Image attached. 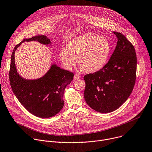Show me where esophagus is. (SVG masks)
Here are the masks:
<instances>
[{
	"label": "esophagus",
	"mask_w": 152,
	"mask_h": 152,
	"mask_svg": "<svg viewBox=\"0 0 152 152\" xmlns=\"http://www.w3.org/2000/svg\"><path fill=\"white\" fill-rule=\"evenodd\" d=\"M80 78V75H79L78 74H75V75H74V78L75 80H78V79H79Z\"/></svg>",
	"instance_id": "1"
}]
</instances>
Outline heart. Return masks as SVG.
<instances>
[{
    "mask_svg": "<svg viewBox=\"0 0 152 152\" xmlns=\"http://www.w3.org/2000/svg\"><path fill=\"white\" fill-rule=\"evenodd\" d=\"M66 49L59 52V57L64 65L71 68L76 63L86 73H95L104 68L108 62L111 45L109 41L97 35L87 33L72 38Z\"/></svg>",
    "mask_w": 152,
    "mask_h": 152,
    "instance_id": "1",
    "label": "heart"
}]
</instances>
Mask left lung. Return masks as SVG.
<instances>
[{
  "label": "left lung",
  "mask_w": 152,
  "mask_h": 152,
  "mask_svg": "<svg viewBox=\"0 0 152 152\" xmlns=\"http://www.w3.org/2000/svg\"><path fill=\"white\" fill-rule=\"evenodd\" d=\"M113 33L118 41L108 62L101 70L84 77L85 101L102 113L112 112L122 105L131 94L136 80L134 47L123 34Z\"/></svg>",
  "instance_id": "left-lung-1"
}]
</instances>
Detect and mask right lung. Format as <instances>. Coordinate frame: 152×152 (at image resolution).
<instances>
[{"label":"right lung","instance_id":"right-lung-1","mask_svg":"<svg viewBox=\"0 0 152 152\" xmlns=\"http://www.w3.org/2000/svg\"><path fill=\"white\" fill-rule=\"evenodd\" d=\"M33 41L45 45L51 43L46 36L38 35L24 39L14 47L9 72L10 85L19 102L28 112L38 117L49 118L62 109L65 88L73 80L74 74L52 65L46 74L39 79L28 80L23 78L16 69L15 51L23 42Z\"/></svg>","mask_w":152,"mask_h":152}]
</instances>
